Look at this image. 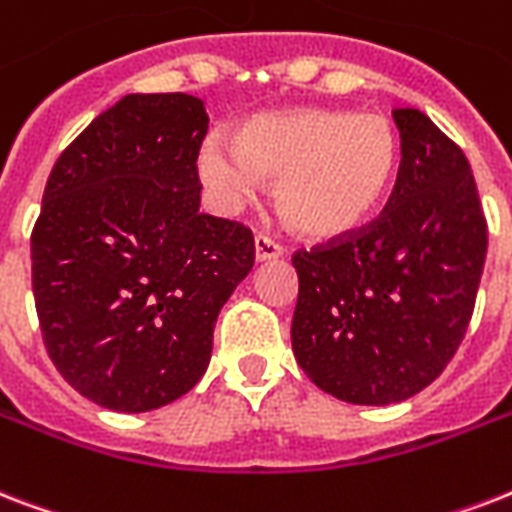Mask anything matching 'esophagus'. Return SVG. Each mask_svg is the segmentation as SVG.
Instances as JSON below:
<instances>
[{
	"instance_id": "obj_1",
	"label": "esophagus",
	"mask_w": 512,
	"mask_h": 512,
	"mask_svg": "<svg viewBox=\"0 0 512 512\" xmlns=\"http://www.w3.org/2000/svg\"><path fill=\"white\" fill-rule=\"evenodd\" d=\"M284 255V247L282 244H276L273 239H268V236H257L255 239V257L257 263H265V260H279V257Z\"/></svg>"
}]
</instances>
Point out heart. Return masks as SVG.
<instances>
[{"mask_svg": "<svg viewBox=\"0 0 512 512\" xmlns=\"http://www.w3.org/2000/svg\"><path fill=\"white\" fill-rule=\"evenodd\" d=\"M397 158L400 139L384 115L295 107L249 117L233 144L206 139L198 174L228 212L255 201L260 182H276L273 201L284 225L303 239L333 241L376 212Z\"/></svg>", "mask_w": 512, "mask_h": 512, "instance_id": "heart-1", "label": "heart"}]
</instances>
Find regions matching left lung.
I'll use <instances>...</instances> for the list:
<instances>
[{"label": "left lung", "instance_id": "1", "mask_svg": "<svg viewBox=\"0 0 512 512\" xmlns=\"http://www.w3.org/2000/svg\"><path fill=\"white\" fill-rule=\"evenodd\" d=\"M403 161L378 220L292 255V351L354 405L403 403L459 349L486 263V217L464 152L419 109H395Z\"/></svg>", "mask_w": 512, "mask_h": 512}]
</instances>
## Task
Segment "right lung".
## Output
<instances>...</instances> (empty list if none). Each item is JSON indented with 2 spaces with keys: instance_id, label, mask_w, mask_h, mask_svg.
<instances>
[{
  "instance_id": "1",
  "label": "right lung",
  "mask_w": 512,
  "mask_h": 512,
  "mask_svg": "<svg viewBox=\"0 0 512 512\" xmlns=\"http://www.w3.org/2000/svg\"><path fill=\"white\" fill-rule=\"evenodd\" d=\"M209 115L187 93H128L50 171L31 287L58 373L83 397L144 413L190 392L214 322L255 265L241 222L201 214Z\"/></svg>"
}]
</instances>
